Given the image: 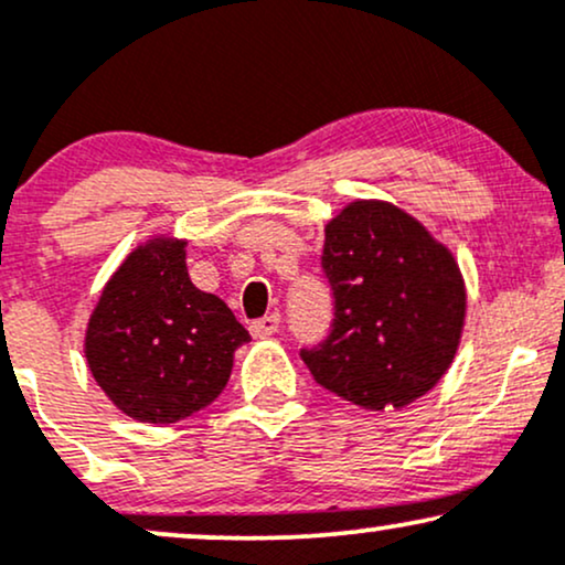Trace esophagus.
<instances>
[{
  "label": "esophagus",
  "instance_id": "1",
  "mask_svg": "<svg viewBox=\"0 0 565 565\" xmlns=\"http://www.w3.org/2000/svg\"><path fill=\"white\" fill-rule=\"evenodd\" d=\"M278 323H281V319H278V313H270V316H265V319H257V321H252V327H249V332L255 334V337H270V334H276L278 332Z\"/></svg>",
  "mask_w": 565,
  "mask_h": 565
}]
</instances>
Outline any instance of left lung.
I'll list each match as a JSON object with an SVG mask.
<instances>
[{"label":"left lung","instance_id":"obj_1","mask_svg":"<svg viewBox=\"0 0 565 565\" xmlns=\"http://www.w3.org/2000/svg\"><path fill=\"white\" fill-rule=\"evenodd\" d=\"M321 265L334 291L332 334L300 353L316 382L366 412L433 391L468 313L449 246L391 201L355 199L323 228Z\"/></svg>","mask_w":565,"mask_h":565}]
</instances>
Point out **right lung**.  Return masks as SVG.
<instances>
[{
  "label": "right lung",
  "mask_w": 565,
  "mask_h": 565,
  "mask_svg": "<svg viewBox=\"0 0 565 565\" xmlns=\"http://www.w3.org/2000/svg\"><path fill=\"white\" fill-rule=\"evenodd\" d=\"M185 238L151 236L114 270L89 313L84 359L127 417L172 425L228 385L233 353L249 342L217 295L193 287Z\"/></svg>",
  "instance_id": "right-lung-1"
}]
</instances>
